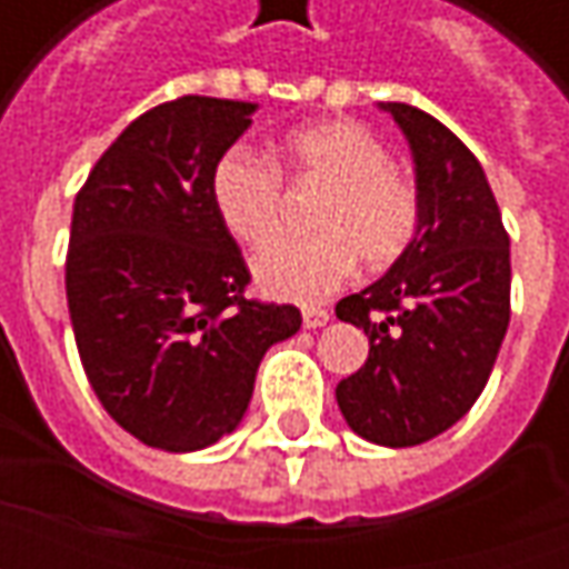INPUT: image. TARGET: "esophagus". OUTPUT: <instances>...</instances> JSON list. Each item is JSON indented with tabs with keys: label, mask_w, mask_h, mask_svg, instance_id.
I'll return each mask as SVG.
<instances>
[{
	"label": "esophagus",
	"mask_w": 569,
	"mask_h": 569,
	"mask_svg": "<svg viewBox=\"0 0 569 569\" xmlns=\"http://www.w3.org/2000/svg\"><path fill=\"white\" fill-rule=\"evenodd\" d=\"M329 310L326 308H305L301 310V320H305V329H320V326H326L329 322Z\"/></svg>",
	"instance_id": "1"
}]
</instances>
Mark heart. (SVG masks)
I'll list each match as a JSON object with an SVG mask.
<instances>
[{"label": "heart", "instance_id": "heart-1", "mask_svg": "<svg viewBox=\"0 0 569 569\" xmlns=\"http://www.w3.org/2000/svg\"><path fill=\"white\" fill-rule=\"evenodd\" d=\"M292 182H317L313 234L277 237L252 259L264 292L320 301L345 283L357 259L383 271L406 256L423 224L418 182L393 167L390 149L366 124L332 118L292 130L277 146ZM212 210L224 231L256 247L283 216V176L259 154L224 151L210 176Z\"/></svg>", "mask_w": 569, "mask_h": 569}]
</instances>
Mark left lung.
Instances as JSON below:
<instances>
[{
	"mask_svg": "<svg viewBox=\"0 0 569 569\" xmlns=\"http://www.w3.org/2000/svg\"><path fill=\"white\" fill-rule=\"evenodd\" d=\"M415 154L423 224L378 283L335 305L369 335V359L338 383L353 432L411 448L463 418L485 390L509 326V234L485 170L441 121L383 106Z\"/></svg>",
	"mask_w": 569,
	"mask_h": 569,
	"instance_id": "obj_1",
	"label": "left lung"
}]
</instances>
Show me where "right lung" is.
Listing matches in <instances>:
<instances>
[{
    "label": "right lung",
    "mask_w": 569,
    "mask_h": 569,
    "mask_svg": "<svg viewBox=\"0 0 569 569\" xmlns=\"http://www.w3.org/2000/svg\"><path fill=\"white\" fill-rule=\"evenodd\" d=\"M256 103L188 93L130 121L76 194L67 301L109 418L149 448L200 451L240 423L296 305L247 298L249 268L212 210L216 161Z\"/></svg>",
    "instance_id": "right-lung-1"
}]
</instances>
